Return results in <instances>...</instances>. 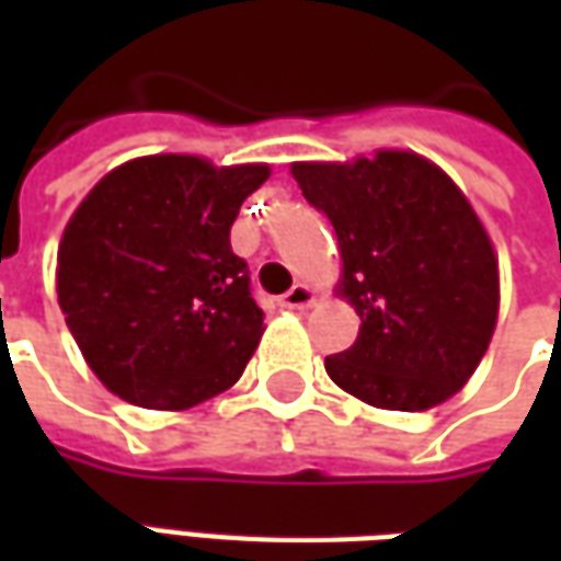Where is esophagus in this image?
<instances>
[{
    "label": "esophagus",
    "mask_w": 561,
    "mask_h": 561,
    "mask_svg": "<svg viewBox=\"0 0 561 561\" xmlns=\"http://www.w3.org/2000/svg\"><path fill=\"white\" fill-rule=\"evenodd\" d=\"M318 300L316 288H309V285H304V282H297L291 291L282 294V306L285 309H297V312H304V309H312Z\"/></svg>",
    "instance_id": "esophagus-1"
}]
</instances>
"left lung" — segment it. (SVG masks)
I'll return each mask as SVG.
<instances>
[{
	"label": "left lung",
	"mask_w": 561,
	"mask_h": 561,
	"mask_svg": "<svg viewBox=\"0 0 561 561\" xmlns=\"http://www.w3.org/2000/svg\"><path fill=\"white\" fill-rule=\"evenodd\" d=\"M291 176L336 231V294L360 316L352 348L324 360L328 376L388 412L450 400L499 321V257L469 197L412 149L294 161Z\"/></svg>",
	"instance_id": "left-lung-1"
}]
</instances>
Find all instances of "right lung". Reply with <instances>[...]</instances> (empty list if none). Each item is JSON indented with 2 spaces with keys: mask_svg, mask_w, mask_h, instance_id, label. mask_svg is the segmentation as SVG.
Returning a JSON list of instances; mask_svg holds the SVG:
<instances>
[{
  "mask_svg": "<svg viewBox=\"0 0 561 561\" xmlns=\"http://www.w3.org/2000/svg\"><path fill=\"white\" fill-rule=\"evenodd\" d=\"M267 176L264 161L140 156L71 213L56 297L87 366L119 400L185 412L243 376L264 312L231 252V225Z\"/></svg>",
  "mask_w": 561,
  "mask_h": 561,
  "instance_id": "1",
  "label": "right lung"
}]
</instances>
